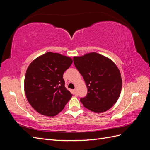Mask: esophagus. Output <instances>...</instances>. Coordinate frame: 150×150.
I'll return each instance as SVG.
<instances>
[{"label": "esophagus", "mask_w": 150, "mask_h": 150, "mask_svg": "<svg viewBox=\"0 0 150 150\" xmlns=\"http://www.w3.org/2000/svg\"><path fill=\"white\" fill-rule=\"evenodd\" d=\"M73 93H74V95H77V93H76V89H74L73 90Z\"/></svg>", "instance_id": "34e87169"}]
</instances>
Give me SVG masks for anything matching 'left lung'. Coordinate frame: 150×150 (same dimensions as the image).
<instances>
[{
	"label": "left lung",
	"instance_id": "obj_1",
	"mask_svg": "<svg viewBox=\"0 0 150 150\" xmlns=\"http://www.w3.org/2000/svg\"><path fill=\"white\" fill-rule=\"evenodd\" d=\"M73 61L88 88L87 96L80 99L84 106L96 113L110 110L122 88L121 75L115 63L94 52L74 57Z\"/></svg>",
	"mask_w": 150,
	"mask_h": 150
}]
</instances>
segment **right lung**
Listing matches in <instances>:
<instances>
[{
    "instance_id": "right-lung-1",
    "label": "right lung",
    "mask_w": 150,
    "mask_h": 150,
    "mask_svg": "<svg viewBox=\"0 0 150 150\" xmlns=\"http://www.w3.org/2000/svg\"><path fill=\"white\" fill-rule=\"evenodd\" d=\"M72 63L70 57L48 52L28 66L24 91L30 106L40 114L56 116L71 99L72 94L65 88L63 74Z\"/></svg>"
}]
</instances>
